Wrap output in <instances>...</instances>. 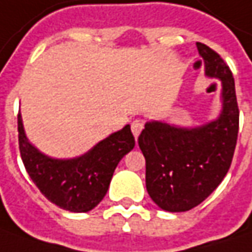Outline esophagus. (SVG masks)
<instances>
[{"instance_id": "34e87169", "label": "esophagus", "mask_w": 252, "mask_h": 252, "mask_svg": "<svg viewBox=\"0 0 252 252\" xmlns=\"http://www.w3.org/2000/svg\"><path fill=\"white\" fill-rule=\"evenodd\" d=\"M142 129H143L142 121H139V120H135V121H132V124H131V131H132V134H134L135 139H138V136H139V134L142 132Z\"/></svg>"}]
</instances>
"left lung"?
I'll use <instances>...</instances> for the list:
<instances>
[{
  "label": "left lung",
  "mask_w": 252,
  "mask_h": 252,
  "mask_svg": "<svg viewBox=\"0 0 252 252\" xmlns=\"http://www.w3.org/2000/svg\"><path fill=\"white\" fill-rule=\"evenodd\" d=\"M196 48L205 75L220 82L219 116L194 126L152 120L138 139L146 160L148 194L166 212H187L204 202L227 174L237 143L233 74L212 48L202 43H196Z\"/></svg>",
  "instance_id": "8db88e82"
}]
</instances>
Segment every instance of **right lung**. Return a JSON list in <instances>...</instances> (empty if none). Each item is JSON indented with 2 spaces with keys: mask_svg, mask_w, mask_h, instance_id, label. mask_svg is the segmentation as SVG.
<instances>
[{
  "mask_svg": "<svg viewBox=\"0 0 252 252\" xmlns=\"http://www.w3.org/2000/svg\"><path fill=\"white\" fill-rule=\"evenodd\" d=\"M18 132L22 161L32 181L50 202L75 213L89 212L101 202L117 164L135 146L131 126L126 124L81 156L58 159L29 141L21 114Z\"/></svg>",
  "mask_w": 252,
  "mask_h": 252,
  "instance_id": "add662e5",
  "label": "right lung"
}]
</instances>
